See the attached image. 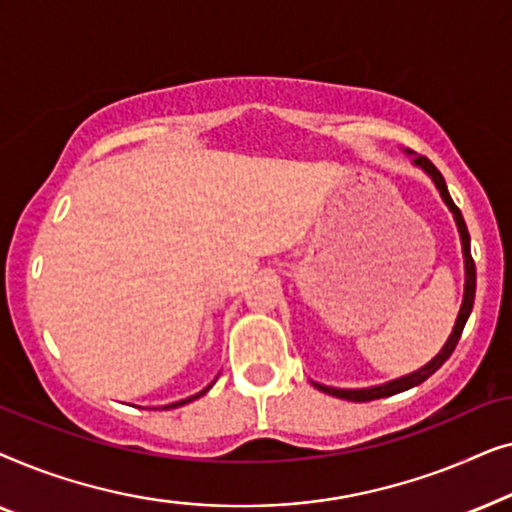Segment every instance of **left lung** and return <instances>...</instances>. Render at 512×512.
<instances>
[{
  "label": "left lung",
  "mask_w": 512,
  "mask_h": 512,
  "mask_svg": "<svg viewBox=\"0 0 512 512\" xmlns=\"http://www.w3.org/2000/svg\"><path fill=\"white\" fill-rule=\"evenodd\" d=\"M405 153H408V156H412V165L419 167V170H422L424 174H429V179L433 181V186L438 188L440 198H443L447 209H450V212H452L454 223H457L459 240H461V254H464V300H461L457 321H454V328H452L450 338L445 340V345L440 347V352L433 356V359L426 363V366L412 370V373L403 375V377H396V380H389V382H384V384H375V387H361V389L326 387V384L312 380V384L319 391H324V394H331L335 398H345V401H354V403L375 401V398H387V396L401 394V391H408L412 387H417V384H422L424 380H429V377L436 373V370L443 366L447 359H450V354L454 352V347H457V342L461 338V331H464L466 321H468V317H471V312H473V300H475V263H473V256H471V235H468L464 216H461L459 207L452 202L450 191H447V186H445L443 174L436 170V165H433L429 158L415 156V153H412V151H405Z\"/></svg>",
  "instance_id": "1"
}]
</instances>
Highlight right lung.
Returning a JSON list of instances; mask_svg holds the SVG:
<instances>
[{
  "instance_id": "right-lung-1",
  "label": "right lung",
  "mask_w": 512,
  "mask_h": 512,
  "mask_svg": "<svg viewBox=\"0 0 512 512\" xmlns=\"http://www.w3.org/2000/svg\"><path fill=\"white\" fill-rule=\"evenodd\" d=\"M216 377H219V375H216ZM214 382H216V380H214ZM214 382H212V384H207V387H205V389H202V391H198V394H193V396H188V398H181V401H174V403H170V405H163V408H165V410H170V408H181V405H186V403H191V401H195V398L205 396V394H207V391L214 387Z\"/></svg>"
}]
</instances>
